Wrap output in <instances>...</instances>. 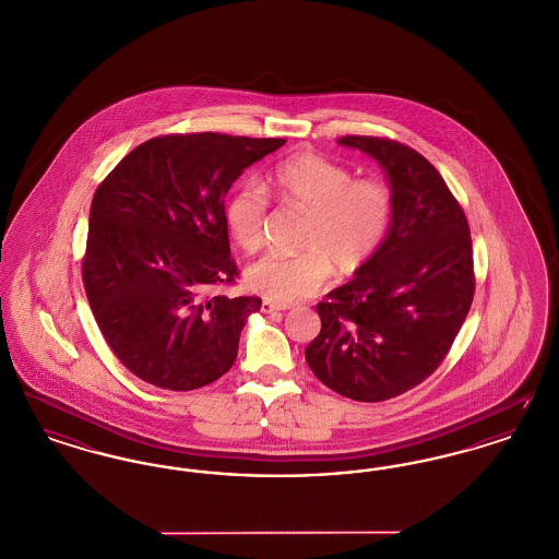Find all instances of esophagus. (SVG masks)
Wrapping results in <instances>:
<instances>
[{
    "instance_id": "1",
    "label": "esophagus",
    "mask_w": 559,
    "mask_h": 559,
    "mask_svg": "<svg viewBox=\"0 0 559 559\" xmlns=\"http://www.w3.org/2000/svg\"><path fill=\"white\" fill-rule=\"evenodd\" d=\"M283 310H287V306H285V304H276V301H270V299H264V301H262V312H266V314H272V312H283Z\"/></svg>"
}]
</instances>
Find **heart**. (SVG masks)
I'll return each mask as SVG.
<instances>
[{"label": "heart", "mask_w": 559, "mask_h": 559, "mask_svg": "<svg viewBox=\"0 0 559 559\" xmlns=\"http://www.w3.org/2000/svg\"><path fill=\"white\" fill-rule=\"evenodd\" d=\"M267 187L278 203L308 213L301 253H270L247 267L245 281L267 299L292 304L326 283L333 266L354 274L379 251L394 213V197L379 178H354L344 163L299 151L274 165ZM267 197L255 182L240 185L226 205L235 240L249 253L262 249Z\"/></svg>", "instance_id": "b5f03b06"}]
</instances>
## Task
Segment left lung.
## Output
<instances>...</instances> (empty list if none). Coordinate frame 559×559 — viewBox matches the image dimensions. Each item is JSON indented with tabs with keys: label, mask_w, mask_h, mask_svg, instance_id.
<instances>
[{
	"label": "left lung",
	"mask_w": 559,
	"mask_h": 559,
	"mask_svg": "<svg viewBox=\"0 0 559 559\" xmlns=\"http://www.w3.org/2000/svg\"><path fill=\"white\" fill-rule=\"evenodd\" d=\"M340 144L385 169L394 213L379 251L317 306L320 333L306 360L333 392L381 402L426 381L449 354L476 292L472 237L424 155L390 138L344 135Z\"/></svg>",
	"instance_id": "obj_1"
}]
</instances>
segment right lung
Listing matches in <instances>:
<instances>
[{"mask_svg": "<svg viewBox=\"0 0 559 559\" xmlns=\"http://www.w3.org/2000/svg\"><path fill=\"white\" fill-rule=\"evenodd\" d=\"M285 142L159 135L135 146L96 190L83 287L108 347L142 381L188 392L235 365L240 331L262 299L212 295L239 276L224 197Z\"/></svg>", "mask_w": 559, "mask_h": 559, "instance_id": "right-lung-1", "label": "right lung"}]
</instances>
